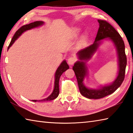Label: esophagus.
Instances as JSON below:
<instances>
[{
  "mask_svg": "<svg viewBox=\"0 0 133 133\" xmlns=\"http://www.w3.org/2000/svg\"><path fill=\"white\" fill-rule=\"evenodd\" d=\"M76 58L74 57H70L68 58V63L69 65H73L75 62L76 61Z\"/></svg>",
  "mask_w": 133,
  "mask_h": 133,
  "instance_id": "1",
  "label": "esophagus"
}]
</instances>
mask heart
<instances>
[{
	"instance_id": "b5f03b06",
	"label": "heart",
	"mask_w": 133,
	"mask_h": 133,
	"mask_svg": "<svg viewBox=\"0 0 133 133\" xmlns=\"http://www.w3.org/2000/svg\"><path fill=\"white\" fill-rule=\"evenodd\" d=\"M80 32V29L79 28H75L74 29V36L75 37H76L77 35H78L79 34ZM84 41V38L83 39L82 41Z\"/></svg>"
}]
</instances>
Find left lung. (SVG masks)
<instances>
[{
	"label": "left lung",
	"instance_id": "1",
	"mask_svg": "<svg viewBox=\"0 0 133 133\" xmlns=\"http://www.w3.org/2000/svg\"><path fill=\"white\" fill-rule=\"evenodd\" d=\"M99 29L94 43L77 52L79 61L74 64L72 69L75 72L81 94L89 99H99L114 92L123 82L127 65L124 42L119 34L111 24L104 20L98 19ZM104 39H110L117 49L118 61V71L115 81L111 84L102 86L98 89H90L84 84V80L88 76L86 62L91 58L98 49Z\"/></svg>",
	"mask_w": 133,
	"mask_h": 133
}]
</instances>
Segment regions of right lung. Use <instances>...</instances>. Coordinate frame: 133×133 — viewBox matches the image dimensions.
<instances>
[{
	"label": "right lung",
	"instance_id": "add662e5",
	"mask_svg": "<svg viewBox=\"0 0 133 133\" xmlns=\"http://www.w3.org/2000/svg\"><path fill=\"white\" fill-rule=\"evenodd\" d=\"M44 24L43 21H35L34 22H32V23H30L29 24L21 26L20 28L17 31L16 34H14V36L12 37V38L11 41L10 43L9 46L8 47V50L10 49L12 44H13L15 41L18 38V37L24 33V32L26 31H28V30L35 28L39 27ZM69 69V65H68L66 61L65 60H64L62 61L61 64L59 65L58 68L56 70V73H55V81H54V87L53 91H52V93L50 95V96L46 98L41 99V100H32V101L34 102H36V101H51V100H53L55 98L58 96L59 92V81L60 76H61V75L63 74L65 71L67 69Z\"/></svg>",
	"mask_w": 133,
	"mask_h": 133
}]
</instances>
